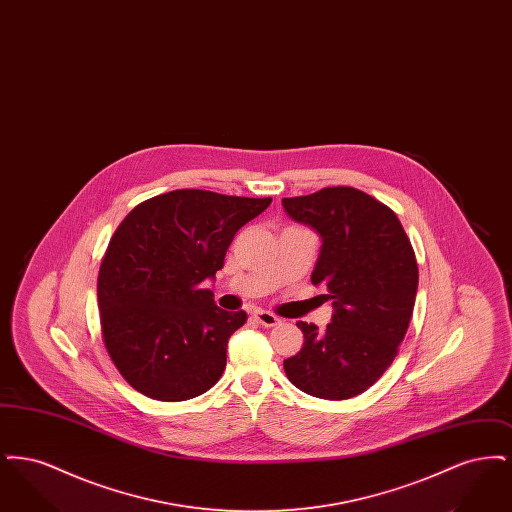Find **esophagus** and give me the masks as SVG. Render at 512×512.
<instances>
[{"label": "esophagus", "mask_w": 512, "mask_h": 512, "mask_svg": "<svg viewBox=\"0 0 512 512\" xmlns=\"http://www.w3.org/2000/svg\"><path fill=\"white\" fill-rule=\"evenodd\" d=\"M253 318L259 322V324H263V326H276V324H280V318L276 317V315H272V313H268V311H253Z\"/></svg>", "instance_id": "obj_1"}]
</instances>
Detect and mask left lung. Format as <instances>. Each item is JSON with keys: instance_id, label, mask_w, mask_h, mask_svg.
<instances>
[{"instance_id": "left-lung-1", "label": "left lung", "mask_w": 512, "mask_h": 512, "mask_svg": "<svg viewBox=\"0 0 512 512\" xmlns=\"http://www.w3.org/2000/svg\"><path fill=\"white\" fill-rule=\"evenodd\" d=\"M282 205L322 236L311 280L336 309L324 330L297 322L305 341L284 361L286 376L313 397H355L382 378L407 334L418 288L413 245L388 205L351 186L284 197Z\"/></svg>"}]
</instances>
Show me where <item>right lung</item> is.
Masks as SVG:
<instances>
[{
    "label": "right lung",
    "instance_id": "right-lung-1",
    "mask_svg": "<svg viewBox=\"0 0 512 512\" xmlns=\"http://www.w3.org/2000/svg\"><path fill=\"white\" fill-rule=\"evenodd\" d=\"M270 201L174 190L124 217L101 259L98 305L105 349L134 390L186 401L219 382L228 340L247 315L219 309L201 282Z\"/></svg>",
    "mask_w": 512,
    "mask_h": 512
}]
</instances>
